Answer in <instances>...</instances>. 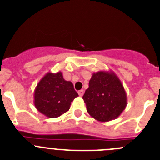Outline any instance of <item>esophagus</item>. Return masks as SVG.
<instances>
[{
  "label": "esophagus",
  "mask_w": 160,
  "mask_h": 160,
  "mask_svg": "<svg viewBox=\"0 0 160 160\" xmlns=\"http://www.w3.org/2000/svg\"><path fill=\"white\" fill-rule=\"evenodd\" d=\"M83 93H84V90H79V91H78V94L80 95V97L83 96Z\"/></svg>",
  "instance_id": "1"
}]
</instances>
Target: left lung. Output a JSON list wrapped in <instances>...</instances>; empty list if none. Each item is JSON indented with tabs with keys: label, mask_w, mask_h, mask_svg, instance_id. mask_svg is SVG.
Listing matches in <instances>:
<instances>
[{
	"label": "left lung",
	"mask_w": 160,
	"mask_h": 160,
	"mask_svg": "<svg viewBox=\"0 0 160 160\" xmlns=\"http://www.w3.org/2000/svg\"><path fill=\"white\" fill-rule=\"evenodd\" d=\"M83 99L90 115L101 122L117 118L127 106L123 84L111 70H101L92 74Z\"/></svg>",
	"instance_id": "left-lung-1"
}]
</instances>
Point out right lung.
I'll use <instances>...</instances> for the list:
<instances>
[{"label":"right lung","instance_id":"1","mask_svg":"<svg viewBox=\"0 0 160 160\" xmlns=\"http://www.w3.org/2000/svg\"><path fill=\"white\" fill-rule=\"evenodd\" d=\"M78 97L72 82L63 78L62 72H47L34 91L36 109L50 118L59 117L70 109L71 102Z\"/></svg>","mask_w":160,"mask_h":160}]
</instances>
